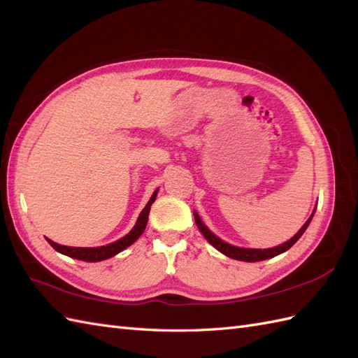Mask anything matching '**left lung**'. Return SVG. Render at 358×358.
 <instances>
[{
    "label": "left lung",
    "mask_w": 358,
    "mask_h": 358,
    "mask_svg": "<svg viewBox=\"0 0 358 358\" xmlns=\"http://www.w3.org/2000/svg\"><path fill=\"white\" fill-rule=\"evenodd\" d=\"M313 213H315V210L312 212V215L309 216V220L305 222V225H303L301 229H300L294 236H292L288 242H285V243H282V245H279V246H275V248H268V249H249V248L233 246V245H230V243H227V242L221 241L220 237H216V236L208 229V227H206V225L203 224V221L200 220V216H199L197 212H194V218H196V224H197V227H199V230L201 231V234L204 236V239L208 241L213 248L218 249L220 252H222L224 255L230 257V258H233V259H239V262L255 263V262H263V259H267V258H273V257H276V255H279V254H282V252L288 251V249L300 239L301 234L306 231L308 225H309L310 221H312Z\"/></svg>",
    "instance_id": "obj_1"
}]
</instances>
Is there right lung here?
I'll list each match as a JSON object with an SVG mask.
<instances>
[{
	"instance_id": "obj_1",
	"label": "right lung",
	"mask_w": 358,
	"mask_h": 358,
	"mask_svg": "<svg viewBox=\"0 0 358 358\" xmlns=\"http://www.w3.org/2000/svg\"><path fill=\"white\" fill-rule=\"evenodd\" d=\"M157 194H158V189L154 191L152 197L149 199L148 204L145 206V209L140 212L137 222L133 227V230L129 231L127 236H124L122 239H119L113 243H109L106 246H96V248H74V246L58 245L53 241L48 239V237H46V241L49 242V245L53 249H55V251H58L64 255H67V257H71V258H76V259H82V262H88V263L103 262V259H107V258H110V257L119 254L121 251H124L125 248H128L129 245H133L138 239V237L142 236V233L146 229V224H148V216H149L150 206H152V203L155 201Z\"/></svg>"
}]
</instances>
